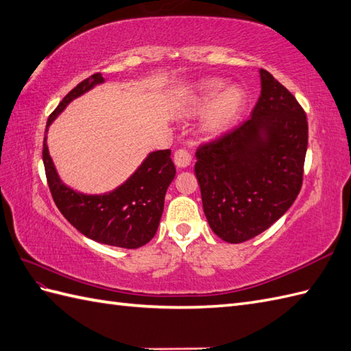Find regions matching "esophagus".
<instances>
[{
  "label": "esophagus",
  "mask_w": 351,
  "mask_h": 351,
  "mask_svg": "<svg viewBox=\"0 0 351 351\" xmlns=\"http://www.w3.org/2000/svg\"><path fill=\"white\" fill-rule=\"evenodd\" d=\"M173 161H175L176 167L185 169V167L190 166L191 156H190V154L186 152L185 149H178V151H175V154H173Z\"/></svg>",
  "instance_id": "esophagus-1"
}]
</instances>
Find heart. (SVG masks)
Segmentation results:
<instances>
[{
    "instance_id": "1",
    "label": "heart",
    "mask_w": 351,
    "mask_h": 351,
    "mask_svg": "<svg viewBox=\"0 0 351 351\" xmlns=\"http://www.w3.org/2000/svg\"><path fill=\"white\" fill-rule=\"evenodd\" d=\"M221 88V80H208L200 85L197 93L182 108L185 115H195V113L205 110L210 104L205 118H203L202 128L205 134L213 137L223 134L226 130L232 127L243 108V101H245L239 88L230 86L218 95Z\"/></svg>"
}]
</instances>
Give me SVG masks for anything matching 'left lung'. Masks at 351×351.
Listing matches in <instances>:
<instances>
[{"instance_id":"obj_1","label":"left lung","mask_w":351,"mask_h":351,"mask_svg":"<svg viewBox=\"0 0 351 351\" xmlns=\"http://www.w3.org/2000/svg\"><path fill=\"white\" fill-rule=\"evenodd\" d=\"M251 118L199 146L194 172L214 233L241 243L287 213L302 186L308 121L302 106L271 73Z\"/></svg>"}]
</instances>
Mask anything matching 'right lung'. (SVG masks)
<instances>
[{
	"mask_svg": "<svg viewBox=\"0 0 351 351\" xmlns=\"http://www.w3.org/2000/svg\"><path fill=\"white\" fill-rule=\"evenodd\" d=\"M101 82H104L101 73H95L73 88L51 113L47 127L71 100ZM43 162L49 190L56 208L86 238L128 250L142 247L154 238L165 209L167 186L176 173L170 149L151 152L124 184L100 195L77 193L61 182L49 156L46 134Z\"/></svg>",
	"mask_w": 351,
	"mask_h": 351,
	"instance_id": "1",
	"label": "right lung"
}]
</instances>
